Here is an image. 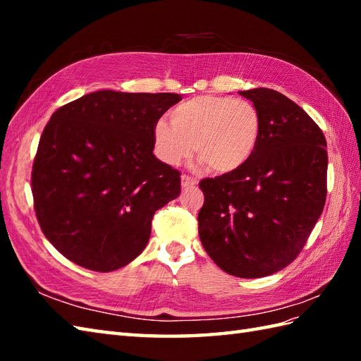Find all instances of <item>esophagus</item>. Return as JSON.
<instances>
[{
  "mask_svg": "<svg viewBox=\"0 0 361 361\" xmlns=\"http://www.w3.org/2000/svg\"><path fill=\"white\" fill-rule=\"evenodd\" d=\"M181 186L185 188V189L194 188V186H197V180L194 178V176H189V175H181Z\"/></svg>",
  "mask_w": 361,
  "mask_h": 361,
  "instance_id": "34e87169",
  "label": "esophagus"
}]
</instances>
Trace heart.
I'll list each match as a JSON object with an SVG mask.
<instances>
[{"label": "heart", "mask_w": 361, "mask_h": 361, "mask_svg": "<svg viewBox=\"0 0 361 361\" xmlns=\"http://www.w3.org/2000/svg\"><path fill=\"white\" fill-rule=\"evenodd\" d=\"M157 157L176 166L194 150L217 173L247 164L260 137V116L245 99L202 94L176 105L171 121L159 118L152 128Z\"/></svg>", "instance_id": "obj_1"}]
</instances>
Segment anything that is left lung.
Returning <instances> with one entry per match:
<instances>
[{
  "label": "left lung",
  "instance_id": "1",
  "mask_svg": "<svg viewBox=\"0 0 361 361\" xmlns=\"http://www.w3.org/2000/svg\"><path fill=\"white\" fill-rule=\"evenodd\" d=\"M260 116L247 164L200 181L204 251L237 278H264L293 262L324 209L327 144L301 106L270 88L239 91Z\"/></svg>",
  "mask_w": 361,
  "mask_h": 361
}]
</instances>
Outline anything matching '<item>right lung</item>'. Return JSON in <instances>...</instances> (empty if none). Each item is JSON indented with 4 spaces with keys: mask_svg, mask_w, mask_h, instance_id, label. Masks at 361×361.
<instances>
[{
    "mask_svg": "<svg viewBox=\"0 0 361 361\" xmlns=\"http://www.w3.org/2000/svg\"><path fill=\"white\" fill-rule=\"evenodd\" d=\"M180 101L101 90L52 114L32 166L34 209L71 262L106 273L147 247L153 214L181 190L180 172L153 155L152 128Z\"/></svg>",
    "mask_w": 361,
    "mask_h": 361,
    "instance_id": "obj_1",
    "label": "right lung"
}]
</instances>
